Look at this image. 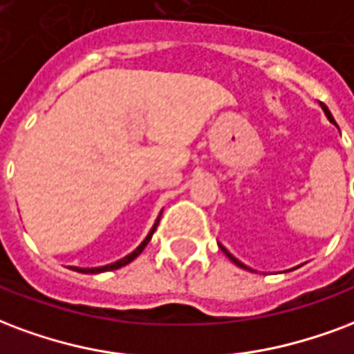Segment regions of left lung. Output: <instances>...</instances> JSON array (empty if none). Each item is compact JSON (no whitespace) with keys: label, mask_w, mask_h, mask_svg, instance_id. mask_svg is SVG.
<instances>
[{"label":"left lung","mask_w":354,"mask_h":354,"mask_svg":"<svg viewBox=\"0 0 354 354\" xmlns=\"http://www.w3.org/2000/svg\"><path fill=\"white\" fill-rule=\"evenodd\" d=\"M321 106H323V111H324V114H326V118H328V120H330L332 124H336V122H334V118H332L330 111H328V109H326V104H323V103H321ZM219 248H221V251H223L225 255H227V257H229L230 261H232V263L236 264V266H240V268H245V270H248V266H245V264H242V263H240V261H238V259H234V257H232V255H230L229 251L225 250L223 245H219Z\"/></svg>","instance_id":"obj_1"}]
</instances>
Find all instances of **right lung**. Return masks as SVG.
Returning a JSON list of instances; mask_svg holds the SVG:
<instances>
[{
    "mask_svg": "<svg viewBox=\"0 0 354 354\" xmlns=\"http://www.w3.org/2000/svg\"><path fill=\"white\" fill-rule=\"evenodd\" d=\"M157 223H159V219L156 221V225L151 227V230L148 232V236L144 238V242L138 245L137 250L133 251V253H129V255H125L124 259H120V261H116V263H112V264H106V266H99V268H77V266H73L71 270H77V272H82V274H101V272H109V270H118V268H122V266H125V264H129L131 261H135V259L140 255L144 251V248L148 245V242L151 240V234L156 232V227Z\"/></svg>",
    "mask_w": 354,
    "mask_h": 354,
    "instance_id": "right-lung-1",
    "label": "right lung"
}]
</instances>
